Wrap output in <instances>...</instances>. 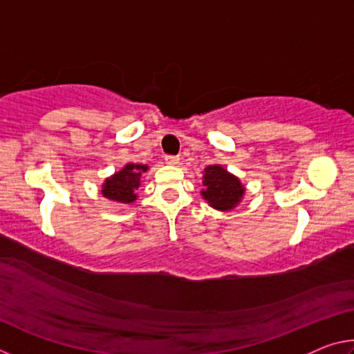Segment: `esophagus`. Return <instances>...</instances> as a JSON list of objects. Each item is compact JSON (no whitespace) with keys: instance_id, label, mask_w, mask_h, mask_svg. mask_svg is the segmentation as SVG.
I'll list each match as a JSON object with an SVG mask.
<instances>
[{"instance_id":"esophagus-1","label":"esophagus","mask_w":354,"mask_h":354,"mask_svg":"<svg viewBox=\"0 0 354 354\" xmlns=\"http://www.w3.org/2000/svg\"><path fill=\"white\" fill-rule=\"evenodd\" d=\"M165 162L169 165H178L179 158H178V156H165Z\"/></svg>"}]
</instances>
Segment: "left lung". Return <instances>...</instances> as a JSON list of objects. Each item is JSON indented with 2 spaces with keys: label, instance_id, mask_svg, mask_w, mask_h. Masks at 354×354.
Returning a JSON list of instances; mask_svg holds the SVG:
<instances>
[{
  "label": "left lung",
  "instance_id": "1",
  "mask_svg": "<svg viewBox=\"0 0 354 354\" xmlns=\"http://www.w3.org/2000/svg\"><path fill=\"white\" fill-rule=\"evenodd\" d=\"M200 194L209 206L227 212L243 200L245 185L225 167L209 165L203 173V189Z\"/></svg>",
  "mask_w": 354,
  "mask_h": 354
}]
</instances>
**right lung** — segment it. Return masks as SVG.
Returning a JSON list of instances; mask_svg holds the SVG:
<instances>
[{
	"label": "right lung",
	"instance_id": "1",
	"mask_svg": "<svg viewBox=\"0 0 354 354\" xmlns=\"http://www.w3.org/2000/svg\"><path fill=\"white\" fill-rule=\"evenodd\" d=\"M147 171L148 165L129 162L122 170L104 179L101 194L107 200L120 203V205H131L137 200L136 190L140 187L143 173Z\"/></svg>",
	"mask_w": 354,
	"mask_h": 354
}]
</instances>
